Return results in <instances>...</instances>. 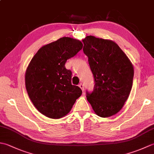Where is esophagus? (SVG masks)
I'll use <instances>...</instances> for the list:
<instances>
[{
  "label": "esophagus",
  "instance_id": "34e87169",
  "mask_svg": "<svg viewBox=\"0 0 154 154\" xmlns=\"http://www.w3.org/2000/svg\"><path fill=\"white\" fill-rule=\"evenodd\" d=\"M79 87L81 88V90H82L83 91H83H84V85H83V84H82V83H80L79 85Z\"/></svg>",
  "mask_w": 154,
  "mask_h": 154
}]
</instances>
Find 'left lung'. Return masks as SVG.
<instances>
[{
    "mask_svg": "<svg viewBox=\"0 0 154 154\" xmlns=\"http://www.w3.org/2000/svg\"><path fill=\"white\" fill-rule=\"evenodd\" d=\"M83 42L95 83L87 99L97 115L113 116L122 109L132 89L133 65L112 40L88 35Z\"/></svg>",
    "mask_w": 154,
    "mask_h": 154,
    "instance_id": "8db88e82",
    "label": "left lung"
}]
</instances>
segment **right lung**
I'll return each mask as SVG.
<instances>
[{
  "label": "right lung",
  "mask_w": 154,
  "mask_h": 154,
  "mask_svg": "<svg viewBox=\"0 0 154 154\" xmlns=\"http://www.w3.org/2000/svg\"><path fill=\"white\" fill-rule=\"evenodd\" d=\"M83 48L82 42L69 37L44 45L26 69V89L37 110L44 116L59 119L70 112L82 91L71 84L67 60Z\"/></svg>",
  "instance_id": "right-lung-1"
}]
</instances>
